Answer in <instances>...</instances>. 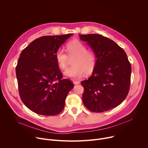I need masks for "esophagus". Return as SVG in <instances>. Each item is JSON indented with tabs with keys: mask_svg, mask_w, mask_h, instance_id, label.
I'll use <instances>...</instances> for the list:
<instances>
[{
	"mask_svg": "<svg viewBox=\"0 0 148 148\" xmlns=\"http://www.w3.org/2000/svg\"><path fill=\"white\" fill-rule=\"evenodd\" d=\"M73 83H74V85H78V84H79V81H74Z\"/></svg>",
	"mask_w": 148,
	"mask_h": 148,
	"instance_id": "esophagus-1",
	"label": "esophagus"
}]
</instances>
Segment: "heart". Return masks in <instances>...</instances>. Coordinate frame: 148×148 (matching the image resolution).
<instances>
[{"label": "heart", "instance_id": "b5f03b06", "mask_svg": "<svg viewBox=\"0 0 148 148\" xmlns=\"http://www.w3.org/2000/svg\"><path fill=\"white\" fill-rule=\"evenodd\" d=\"M66 51L62 49H58L55 54V58L59 68L66 70L73 60V67L67 69L64 74L73 79H78L84 73H91L94 69L97 57L95 53L87 49V46L79 40H74L66 46Z\"/></svg>", "mask_w": 148, "mask_h": 148}]
</instances>
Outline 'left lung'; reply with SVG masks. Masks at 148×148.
I'll use <instances>...</instances> for the list:
<instances>
[{"label":"left lung","instance_id":"1","mask_svg":"<svg viewBox=\"0 0 148 148\" xmlns=\"http://www.w3.org/2000/svg\"><path fill=\"white\" fill-rule=\"evenodd\" d=\"M97 57L92 75L82 81V101L94 112L109 111L121 104L128 95L131 65L125 51L115 42L97 34L79 35Z\"/></svg>","mask_w":148,"mask_h":148}]
</instances>
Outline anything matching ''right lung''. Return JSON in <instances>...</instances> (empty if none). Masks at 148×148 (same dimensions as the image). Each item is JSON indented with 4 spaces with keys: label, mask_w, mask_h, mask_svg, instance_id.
Wrapping results in <instances>:
<instances>
[{
    "label": "right lung",
    "mask_w": 148,
    "mask_h": 148,
    "mask_svg": "<svg viewBox=\"0 0 148 148\" xmlns=\"http://www.w3.org/2000/svg\"><path fill=\"white\" fill-rule=\"evenodd\" d=\"M71 36H42L20 55L16 67L19 95L26 106L37 114H60L74 87L70 79L62 78L55 58L57 50Z\"/></svg>",
    "instance_id": "obj_1"
}]
</instances>
